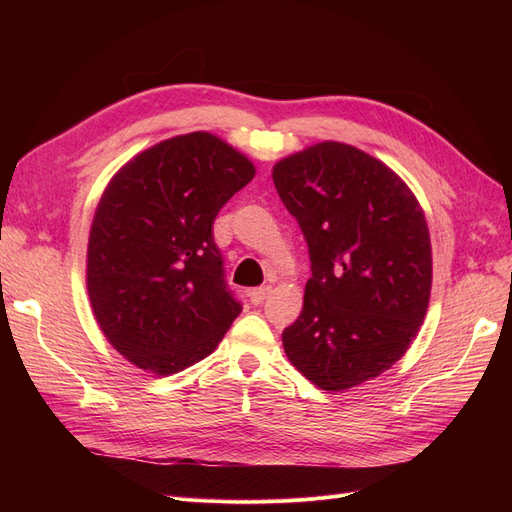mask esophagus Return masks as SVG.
Masks as SVG:
<instances>
[{
	"label": "esophagus",
	"instance_id": "34e87169",
	"mask_svg": "<svg viewBox=\"0 0 512 512\" xmlns=\"http://www.w3.org/2000/svg\"><path fill=\"white\" fill-rule=\"evenodd\" d=\"M271 290H273L271 286H262V288H254V290H250V301H252L254 305L265 303V299L269 297Z\"/></svg>",
	"mask_w": 512,
	"mask_h": 512
}]
</instances>
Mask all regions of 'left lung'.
Masks as SVG:
<instances>
[{"instance_id":"obj_1","label":"left lung","mask_w":512,"mask_h":512,"mask_svg":"<svg viewBox=\"0 0 512 512\" xmlns=\"http://www.w3.org/2000/svg\"><path fill=\"white\" fill-rule=\"evenodd\" d=\"M312 260L303 312L282 333L288 361L339 393L391 369L425 320L431 241L423 207L395 170L324 141L273 166Z\"/></svg>"}]
</instances>
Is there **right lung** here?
<instances>
[{
  "instance_id": "obj_1",
  "label": "right lung",
  "mask_w": 512,
  "mask_h": 512,
  "mask_svg": "<svg viewBox=\"0 0 512 512\" xmlns=\"http://www.w3.org/2000/svg\"><path fill=\"white\" fill-rule=\"evenodd\" d=\"M256 175L220 136L166 138L123 164L102 192L87 243V292L123 359L170 376L209 356L241 314L211 224Z\"/></svg>"
}]
</instances>
